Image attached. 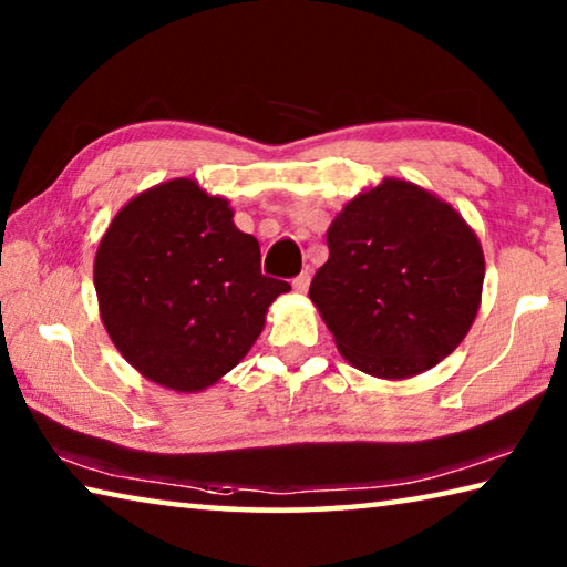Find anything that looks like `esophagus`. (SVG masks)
<instances>
[{
    "instance_id": "esophagus-1",
    "label": "esophagus",
    "mask_w": 567,
    "mask_h": 567,
    "mask_svg": "<svg viewBox=\"0 0 567 567\" xmlns=\"http://www.w3.org/2000/svg\"><path fill=\"white\" fill-rule=\"evenodd\" d=\"M292 287H295V292H300V295H305L307 292V287H310V272H300L292 280Z\"/></svg>"
}]
</instances>
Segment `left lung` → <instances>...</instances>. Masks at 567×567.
I'll return each instance as SVG.
<instances>
[{"label":"left lung","mask_w":567,"mask_h":567,"mask_svg":"<svg viewBox=\"0 0 567 567\" xmlns=\"http://www.w3.org/2000/svg\"><path fill=\"white\" fill-rule=\"evenodd\" d=\"M328 247L310 300L354 368L412 378L463 342L480 307L485 257L443 199L385 179L344 205Z\"/></svg>","instance_id":"1"}]
</instances>
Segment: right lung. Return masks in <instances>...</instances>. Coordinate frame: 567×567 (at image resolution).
I'll list each match as a JSON object with an SVG mask.
<instances>
[{
	"label": "right lung",
	"mask_w": 567,
	"mask_h": 567,
	"mask_svg": "<svg viewBox=\"0 0 567 567\" xmlns=\"http://www.w3.org/2000/svg\"><path fill=\"white\" fill-rule=\"evenodd\" d=\"M112 342L134 370L177 392L205 390L235 368L290 290L260 270V245L239 233L227 199L169 179L124 205L94 260Z\"/></svg>",
	"instance_id": "right-lung-1"
}]
</instances>
